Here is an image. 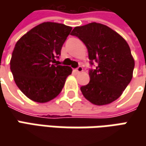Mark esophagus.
Masks as SVG:
<instances>
[{
	"mask_svg": "<svg viewBox=\"0 0 146 146\" xmlns=\"http://www.w3.org/2000/svg\"><path fill=\"white\" fill-rule=\"evenodd\" d=\"M76 72H78V73H79V72H81V71H83V67H82L81 66H79L76 69Z\"/></svg>",
	"mask_w": 146,
	"mask_h": 146,
	"instance_id": "34e87169",
	"label": "esophagus"
}]
</instances>
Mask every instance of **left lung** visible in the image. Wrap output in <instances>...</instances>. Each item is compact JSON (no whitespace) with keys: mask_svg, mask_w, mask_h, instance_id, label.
<instances>
[{"mask_svg":"<svg viewBox=\"0 0 146 146\" xmlns=\"http://www.w3.org/2000/svg\"><path fill=\"white\" fill-rule=\"evenodd\" d=\"M71 36L85 44L90 66L89 83L80 88L84 97L93 104L102 106L120 97L132 78L134 59L126 40L107 26L91 23L76 27Z\"/></svg>","mask_w":146,"mask_h":146,"instance_id":"obj_1","label":"left lung"}]
</instances>
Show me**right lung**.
<instances>
[{
    "instance_id": "1",
    "label": "right lung",
    "mask_w": 146,
    "mask_h": 146,
    "mask_svg": "<svg viewBox=\"0 0 146 146\" xmlns=\"http://www.w3.org/2000/svg\"><path fill=\"white\" fill-rule=\"evenodd\" d=\"M72 27L43 23L27 32L14 46L10 70L20 90L31 100L44 103L61 93L72 70L54 64Z\"/></svg>"
}]
</instances>
